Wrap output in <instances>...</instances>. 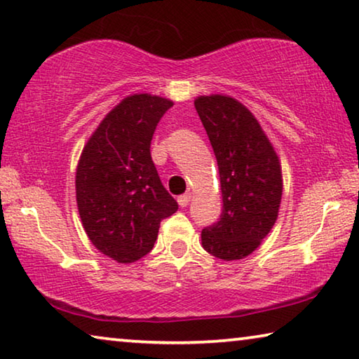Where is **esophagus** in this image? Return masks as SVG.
Instances as JSON below:
<instances>
[{
    "label": "esophagus",
    "instance_id": "1",
    "mask_svg": "<svg viewBox=\"0 0 359 359\" xmlns=\"http://www.w3.org/2000/svg\"><path fill=\"white\" fill-rule=\"evenodd\" d=\"M191 202V194L189 192H186V194H183V196H180L178 197V203H180V207H186L187 203Z\"/></svg>",
    "mask_w": 359,
    "mask_h": 359
}]
</instances>
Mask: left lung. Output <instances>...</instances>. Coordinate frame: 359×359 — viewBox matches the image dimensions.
<instances>
[{
	"instance_id": "8db88e82",
	"label": "left lung",
	"mask_w": 359,
	"mask_h": 359,
	"mask_svg": "<svg viewBox=\"0 0 359 359\" xmlns=\"http://www.w3.org/2000/svg\"><path fill=\"white\" fill-rule=\"evenodd\" d=\"M218 162L223 212L202 229V245L219 260H242L268 236L283 197L279 157L244 104L223 95L194 101Z\"/></svg>"
}]
</instances>
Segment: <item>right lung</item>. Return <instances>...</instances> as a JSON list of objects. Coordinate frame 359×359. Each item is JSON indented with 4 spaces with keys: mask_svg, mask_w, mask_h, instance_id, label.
Here are the masks:
<instances>
[{
    "mask_svg": "<svg viewBox=\"0 0 359 359\" xmlns=\"http://www.w3.org/2000/svg\"><path fill=\"white\" fill-rule=\"evenodd\" d=\"M170 99L133 95L117 104L88 140L76 167V205L88 237L118 263L152 250L163 218L178 210L151 157Z\"/></svg>",
    "mask_w": 359,
    "mask_h": 359,
    "instance_id": "add662e5",
    "label": "right lung"
}]
</instances>
